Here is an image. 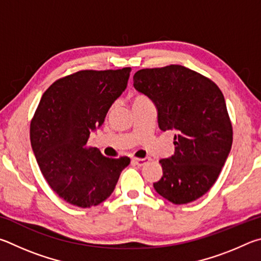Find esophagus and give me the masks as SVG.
Listing matches in <instances>:
<instances>
[{"label": "esophagus", "mask_w": 261, "mask_h": 261, "mask_svg": "<svg viewBox=\"0 0 261 261\" xmlns=\"http://www.w3.org/2000/svg\"><path fill=\"white\" fill-rule=\"evenodd\" d=\"M150 161H151V159H150L149 157H145V158H133V159H132V162H133L135 165H138V166H143L147 163H149Z\"/></svg>", "instance_id": "34e87169"}]
</instances>
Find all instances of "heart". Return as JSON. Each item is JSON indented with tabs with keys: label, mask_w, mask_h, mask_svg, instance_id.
<instances>
[{
	"label": "heart",
	"mask_w": 261,
	"mask_h": 261,
	"mask_svg": "<svg viewBox=\"0 0 261 261\" xmlns=\"http://www.w3.org/2000/svg\"><path fill=\"white\" fill-rule=\"evenodd\" d=\"M149 98L147 97V96L143 95V94H135L133 97H132L130 102H132V105L133 107H135V105H140V104H143V103H147L149 102Z\"/></svg>",
	"instance_id": "obj_1"
}]
</instances>
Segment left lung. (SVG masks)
<instances>
[{"instance_id": "obj_1", "label": "left lung", "mask_w": 261, "mask_h": 261, "mask_svg": "<svg viewBox=\"0 0 261 261\" xmlns=\"http://www.w3.org/2000/svg\"><path fill=\"white\" fill-rule=\"evenodd\" d=\"M134 87L152 100L162 130H174L175 152L161 159L157 193L173 204L194 202L217 181L232 143V126L220 88L182 65L142 68Z\"/></svg>"}]
</instances>
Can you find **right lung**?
<instances>
[{
  "label": "right lung",
  "instance_id": "obj_1",
  "mask_svg": "<svg viewBox=\"0 0 261 261\" xmlns=\"http://www.w3.org/2000/svg\"><path fill=\"white\" fill-rule=\"evenodd\" d=\"M130 71H77L55 81L41 97L31 121L32 149L44 179L68 204L86 208L104 202L130 163L87 144L125 90Z\"/></svg>",
  "mask_w": 261,
  "mask_h": 261
}]
</instances>
